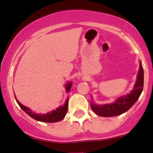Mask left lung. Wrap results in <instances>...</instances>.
Listing matches in <instances>:
<instances>
[{
  "label": "left lung",
  "mask_w": 153,
  "mask_h": 153,
  "mask_svg": "<svg viewBox=\"0 0 153 153\" xmlns=\"http://www.w3.org/2000/svg\"><path fill=\"white\" fill-rule=\"evenodd\" d=\"M143 83H144V73H143V65L140 62V70L137 74L136 82L133 86V90L130 92V93L120 97L117 101L109 104L97 105L91 102L90 105L93 111L98 116L103 117H116L128 111L134 105L140 96L141 95L143 89Z\"/></svg>",
  "instance_id": "obj_1"
}]
</instances>
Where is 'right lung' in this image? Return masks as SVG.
Returning <instances> with one entry per match:
<instances>
[{"label": "right lung", "instance_id": "1", "mask_svg": "<svg viewBox=\"0 0 153 153\" xmlns=\"http://www.w3.org/2000/svg\"><path fill=\"white\" fill-rule=\"evenodd\" d=\"M72 86V83L69 82L66 85V91L69 92L70 91V88ZM15 97V96H14ZM16 99V97H15ZM16 101L20 106V107L24 110L27 114H28L30 117H32L34 120H37V121H40V122H44V123H55V122H59L60 120H63L65 117L66 114L67 112V108H68V99H67V100L65 102L63 106H60L57 108L56 109H54L51 111V113H46V114H36V113H33L30 108H27V106H24L21 102H19L16 99Z\"/></svg>", "mask_w": 153, "mask_h": 153}]
</instances>
